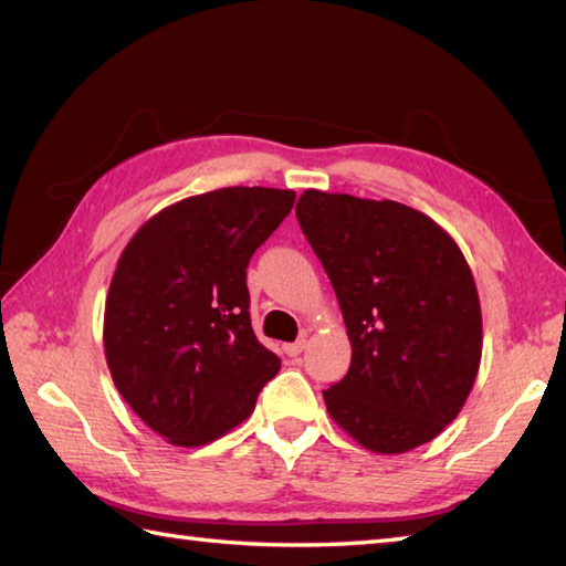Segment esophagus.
Instances as JSON below:
<instances>
[{
  "label": "esophagus",
  "instance_id": "esophagus-1",
  "mask_svg": "<svg viewBox=\"0 0 566 566\" xmlns=\"http://www.w3.org/2000/svg\"><path fill=\"white\" fill-rule=\"evenodd\" d=\"M304 347H306V338L296 340V343H286V345H284V353L290 355V357H296V355L304 353Z\"/></svg>",
  "mask_w": 566,
  "mask_h": 566
}]
</instances>
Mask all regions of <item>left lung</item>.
<instances>
[{
	"label": "left lung",
	"instance_id": "obj_1",
	"mask_svg": "<svg viewBox=\"0 0 566 566\" xmlns=\"http://www.w3.org/2000/svg\"><path fill=\"white\" fill-rule=\"evenodd\" d=\"M296 219L338 296L353 359L323 391L363 448L401 454L462 411L482 363V306L448 231L406 203L306 189Z\"/></svg>",
	"mask_w": 566,
	"mask_h": 566
}]
</instances>
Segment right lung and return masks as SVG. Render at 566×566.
I'll list each match as a JSON object with an SVG mask.
<instances>
[{"instance_id":"right-lung-1","label":"right lung","mask_w":566,"mask_h":566,"mask_svg":"<svg viewBox=\"0 0 566 566\" xmlns=\"http://www.w3.org/2000/svg\"><path fill=\"white\" fill-rule=\"evenodd\" d=\"M292 189L223 187L143 223L116 262L104 355L118 394L167 442L197 448L252 413L280 357L250 326L245 270Z\"/></svg>"}]
</instances>
